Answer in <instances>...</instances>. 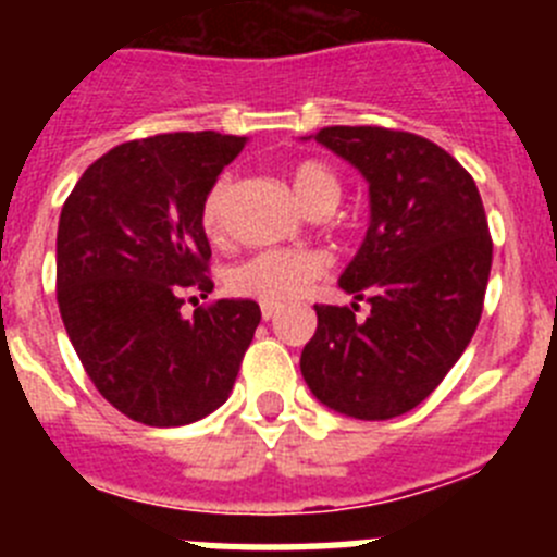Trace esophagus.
Listing matches in <instances>:
<instances>
[{"label": "esophagus", "mask_w": 557, "mask_h": 557, "mask_svg": "<svg viewBox=\"0 0 557 557\" xmlns=\"http://www.w3.org/2000/svg\"><path fill=\"white\" fill-rule=\"evenodd\" d=\"M278 312H282V307H278V304H262L264 321H273V318H278Z\"/></svg>", "instance_id": "1"}]
</instances>
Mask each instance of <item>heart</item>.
Returning a JSON list of instances; mask_svg holds the SVG:
<instances>
[{
    "label": "heart",
    "mask_w": 557,
    "mask_h": 557,
    "mask_svg": "<svg viewBox=\"0 0 557 557\" xmlns=\"http://www.w3.org/2000/svg\"><path fill=\"white\" fill-rule=\"evenodd\" d=\"M289 189L295 200L309 214H326L339 200V181L323 161H298L289 170ZM231 178L214 181L200 209V223L206 234L218 236L223 228V214L228 206ZM326 270V256L318 250H287L273 248L253 253L250 259L231 268L228 289L243 298H256L264 304H287L295 295H301L314 278H321Z\"/></svg>",
    "instance_id": "1"
}]
</instances>
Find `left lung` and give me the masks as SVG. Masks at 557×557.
I'll use <instances>...</instances> for the list:
<instances>
[{
	"mask_svg": "<svg viewBox=\"0 0 557 557\" xmlns=\"http://www.w3.org/2000/svg\"><path fill=\"white\" fill-rule=\"evenodd\" d=\"M314 141L368 181L371 220L339 287L371 314L318 304L304 382L329 410L387 421L421 405L474 337L494 253L488 220L474 178L424 136L337 125Z\"/></svg>",
	"mask_w": 557,
	"mask_h": 557,
	"instance_id": "8db88e82",
	"label": "left lung"
}]
</instances>
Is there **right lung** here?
<instances>
[{
	"label": "right lung",
	"mask_w": 557,
	"mask_h": 557,
	"mask_svg": "<svg viewBox=\"0 0 557 557\" xmlns=\"http://www.w3.org/2000/svg\"><path fill=\"white\" fill-rule=\"evenodd\" d=\"M245 141L214 131L125 141L61 209L63 326L102 398L139 424L184 426L225 405L262 321L248 298L181 314L184 289H214L200 209Z\"/></svg>",
	"instance_id": "1"
}]
</instances>
